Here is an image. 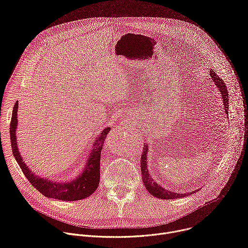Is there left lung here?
<instances>
[{
    "label": "left lung",
    "instance_id": "1",
    "mask_svg": "<svg viewBox=\"0 0 248 248\" xmlns=\"http://www.w3.org/2000/svg\"><path fill=\"white\" fill-rule=\"evenodd\" d=\"M210 78L211 79L214 81L215 85L219 88V91L222 95V101L224 103V109H225V113L227 114V116L229 115V93H228V88L225 84V82L223 81V79H221L216 74L213 69H210ZM143 153L141 154V158H140V164H141V174H142V182L144 183V186L147 189V191L155 196L156 198H160V199H178L181 197H186L190 194H193L195 192H197L199 189H196L194 191L191 192H185V193H181V192H175V191H171L169 189H166L165 187H163L161 185H158L157 182H155V180L152 178V175L149 173V170H148V162H147V154H148V144H143Z\"/></svg>",
    "mask_w": 248,
    "mask_h": 248
}]
</instances>
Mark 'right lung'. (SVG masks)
<instances>
[{
  "label": "right lung",
  "instance_id": "1",
  "mask_svg": "<svg viewBox=\"0 0 248 248\" xmlns=\"http://www.w3.org/2000/svg\"><path fill=\"white\" fill-rule=\"evenodd\" d=\"M17 110L18 101L16 102L13 110L10 135L13 154L19 165L22 172L29 183L40 193L48 198L59 199L62 201H78L90 196L97 189L100 182V156L104 144V139L111 130L110 127L104 128L96 138L91 141V149L88 153L86 163L78 176L72 180L58 182L43 176H39L23 161L17 146L16 128H17Z\"/></svg>",
  "mask_w": 248,
  "mask_h": 248
}]
</instances>
